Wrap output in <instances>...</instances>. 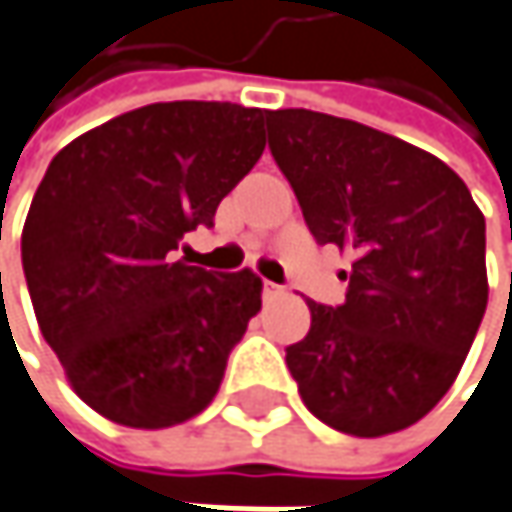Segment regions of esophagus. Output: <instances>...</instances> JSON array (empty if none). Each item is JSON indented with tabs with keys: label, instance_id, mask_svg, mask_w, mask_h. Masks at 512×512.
Wrapping results in <instances>:
<instances>
[{
	"label": "esophagus",
	"instance_id": "1",
	"mask_svg": "<svg viewBox=\"0 0 512 512\" xmlns=\"http://www.w3.org/2000/svg\"><path fill=\"white\" fill-rule=\"evenodd\" d=\"M284 295V289L278 284H272V281H263V301H275V298H281Z\"/></svg>",
	"mask_w": 512,
	"mask_h": 512
}]
</instances>
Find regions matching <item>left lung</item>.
<instances>
[{
	"instance_id": "1",
	"label": "left lung",
	"mask_w": 512,
	"mask_h": 512,
	"mask_svg": "<svg viewBox=\"0 0 512 512\" xmlns=\"http://www.w3.org/2000/svg\"><path fill=\"white\" fill-rule=\"evenodd\" d=\"M266 127L313 237L353 257L345 304L307 301L289 374L330 429L403 432L452 388L487 310L484 214L403 138L313 109L266 112Z\"/></svg>"
}]
</instances>
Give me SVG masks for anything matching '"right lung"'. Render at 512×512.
<instances>
[{
    "instance_id": "obj_1",
    "label": "right lung",
    "mask_w": 512,
    "mask_h": 512,
    "mask_svg": "<svg viewBox=\"0 0 512 512\" xmlns=\"http://www.w3.org/2000/svg\"><path fill=\"white\" fill-rule=\"evenodd\" d=\"M266 109L173 101L124 112L69 141L22 228L34 316L77 397L130 429H167L211 406L228 353L260 310L252 269L214 275L173 260L214 226L255 167Z\"/></svg>"
}]
</instances>
